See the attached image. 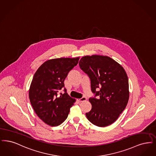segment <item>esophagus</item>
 I'll use <instances>...</instances> for the list:
<instances>
[{"mask_svg":"<svg viewBox=\"0 0 156 156\" xmlns=\"http://www.w3.org/2000/svg\"><path fill=\"white\" fill-rule=\"evenodd\" d=\"M86 100H87V98H86V97H82L81 98H79V99H77V100H78V101L79 102H83L85 101H86Z\"/></svg>","mask_w":156,"mask_h":156,"instance_id":"obj_1","label":"esophagus"}]
</instances>
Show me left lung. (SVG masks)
Returning <instances> with one entry per match:
<instances>
[{
	"label": "left lung",
	"mask_w": 156,
	"mask_h": 156,
	"mask_svg": "<svg viewBox=\"0 0 156 156\" xmlns=\"http://www.w3.org/2000/svg\"><path fill=\"white\" fill-rule=\"evenodd\" d=\"M79 65L90 79L94 94L89 98L92 108L86 115L94 125L107 126L115 122L127 105L129 92L126 73L121 65L106 56H85Z\"/></svg>",
	"instance_id": "obj_1"
}]
</instances>
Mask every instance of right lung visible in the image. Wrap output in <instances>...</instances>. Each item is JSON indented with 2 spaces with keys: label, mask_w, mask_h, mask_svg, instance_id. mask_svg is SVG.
<instances>
[{
  "label": "right lung",
  "mask_w": 156,
  "mask_h": 156,
  "mask_svg": "<svg viewBox=\"0 0 156 156\" xmlns=\"http://www.w3.org/2000/svg\"><path fill=\"white\" fill-rule=\"evenodd\" d=\"M79 60V57L49 60L34 74L29 90L30 101L36 114L47 125H61L74 105L76 100L68 95L64 80ZM63 88L64 93H59Z\"/></svg>",
  "instance_id": "obj_1"
}]
</instances>
